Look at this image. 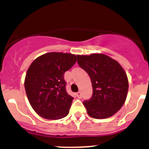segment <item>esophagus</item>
Masks as SVG:
<instances>
[{
    "mask_svg": "<svg viewBox=\"0 0 149 149\" xmlns=\"http://www.w3.org/2000/svg\"><path fill=\"white\" fill-rule=\"evenodd\" d=\"M76 96H77L78 98H81V93L80 91H79V92H77L76 93Z\"/></svg>",
    "mask_w": 149,
    "mask_h": 149,
    "instance_id": "esophagus-1",
    "label": "esophagus"
}]
</instances>
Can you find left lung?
<instances>
[{
    "label": "left lung",
    "mask_w": 149,
    "mask_h": 149,
    "mask_svg": "<svg viewBox=\"0 0 149 149\" xmlns=\"http://www.w3.org/2000/svg\"><path fill=\"white\" fill-rule=\"evenodd\" d=\"M77 58L93 87L92 97L83 102L88 115L95 119L113 116L126 100L128 81L125 70L117 61L104 54L78 55Z\"/></svg>",
    "instance_id": "left-lung-1"
}]
</instances>
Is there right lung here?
Instances as JSON below:
<instances>
[{
  "label": "right lung",
  "mask_w": 149,
  "mask_h": 149,
  "mask_svg": "<svg viewBox=\"0 0 149 149\" xmlns=\"http://www.w3.org/2000/svg\"><path fill=\"white\" fill-rule=\"evenodd\" d=\"M70 53H48L33 61L24 87L32 108L41 117L59 120L69 113L73 97L67 93L64 75L76 62Z\"/></svg>",
  "instance_id": "obj_1"
}]
</instances>
